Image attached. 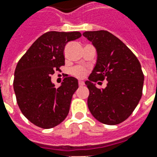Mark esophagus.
Here are the masks:
<instances>
[{
    "instance_id": "1",
    "label": "esophagus",
    "mask_w": 157,
    "mask_h": 157,
    "mask_svg": "<svg viewBox=\"0 0 157 157\" xmlns=\"http://www.w3.org/2000/svg\"><path fill=\"white\" fill-rule=\"evenodd\" d=\"M78 84H79V86H84V82H82V81H79Z\"/></svg>"
}]
</instances>
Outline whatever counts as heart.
Here are the masks:
<instances>
[{"label":"heart","instance_id":"obj_1","mask_svg":"<svg viewBox=\"0 0 157 157\" xmlns=\"http://www.w3.org/2000/svg\"><path fill=\"white\" fill-rule=\"evenodd\" d=\"M72 73L77 77H83L85 75V70L82 67H75L72 70Z\"/></svg>","mask_w":157,"mask_h":157}]
</instances>
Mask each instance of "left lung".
I'll return each mask as SVG.
<instances>
[{"label": "left lung", "mask_w": 157, "mask_h": 157, "mask_svg": "<svg viewBox=\"0 0 157 157\" xmlns=\"http://www.w3.org/2000/svg\"><path fill=\"white\" fill-rule=\"evenodd\" d=\"M83 36L92 42L98 55L95 66L85 82L89 89L88 109L102 124H118L128 118L141 98L144 75L140 63L111 33L86 31ZM104 78L108 82L106 87L98 89L95 82Z\"/></svg>", "instance_id": "left-lung-1"}]
</instances>
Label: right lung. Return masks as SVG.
<instances>
[{
  "label": "right lung",
  "instance_id": "add662e5",
  "mask_svg": "<svg viewBox=\"0 0 157 157\" xmlns=\"http://www.w3.org/2000/svg\"><path fill=\"white\" fill-rule=\"evenodd\" d=\"M81 36L80 32L45 33L17 65L13 88L19 109L29 121L40 128L55 127L68 115L78 80L65 77L55 88L51 75L65 65V44Z\"/></svg>",
  "mask_w": 157,
  "mask_h": 157
}]
</instances>
